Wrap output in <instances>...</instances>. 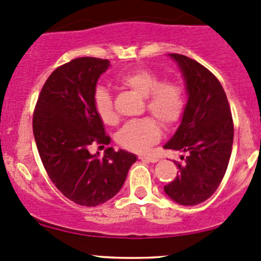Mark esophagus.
<instances>
[{
    "mask_svg": "<svg viewBox=\"0 0 261 261\" xmlns=\"http://www.w3.org/2000/svg\"><path fill=\"white\" fill-rule=\"evenodd\" d=\"M139 159H142V161L144 162H149V163H156V162H158V158H155V156H149V155H141L139 156Z\"/></svg>",
    "mask_w": 261,
    "mask_h": 261,
    "instance_id": "34e87169",
    "label": "esophagus"
}]
</instances>
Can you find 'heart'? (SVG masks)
I'll use <instances>...</instances> for the list:
<instances>
[{
	"label": "heart",
	"mask_w": 261,
	"mask_h": 261,
	"mask_svg": "<svg viewBox=\"0 0 261 261\" xmlns=\"http://www.w3.org/2000/svg\"><path fill=\"white\" fill-rule=\"evenodd\" d=\"M122 87L132 89L145 98L148 112L165 127L180 119L184 111V94L181 87L173 81H162L150 69L136 68L122 73L117 78ZM94 109L106 124L117 120L113 98L106 88H98L94 93ZM162 132L156 120L142 118L125 123L117 133V142L125 149L136 153H145L161 139Z\"/></svg>",
	"instance_id": "b5f03b06"
}]
</instances>
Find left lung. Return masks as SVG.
I'll use <instances>...</instances> for the list:
<instances>
[{
    "label": "left lung",
    "mask_w": 261,
    "mask_h": 261,
    "mask_svg": "<svg viewBox=\"0 0 261 261\" xmlns=\"http://www.w3.org/2000/svg\"><path fill=\"white\" fill-rule=\"evenodd\" d=\"M168 56L180 69L188 100L180 124L164 148L188 153V156L184 164L174 162L179 174L164 187V192L180 205H197L212 197L223 180L234 125L228 98L217 77L187 56Z\"/></svg>",
    "instance_id": "8db88e82"
}]
</instances>
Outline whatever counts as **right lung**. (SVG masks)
I'll return each instance as SVG.
<instances>
[{"label": "right lung", "mask_w": 261, "mask_h": 261, "mask_svg": "<svg viewBox=\"0 0 261 261\" xmlns=\"http://www.w3.org/2000/svg\"><path fill=\"white\" fill-rule=\"evenodd\" d=\"M109 66L108 60L81 57L58 67L33 113V136L47 174L64 197L83 206L113 198L137 161L123 149L107 148L103 156L89 152L93 142H111L93 102L98 78Z\"/></svg>", "instance_id": "add662e5"}]
</instances>
